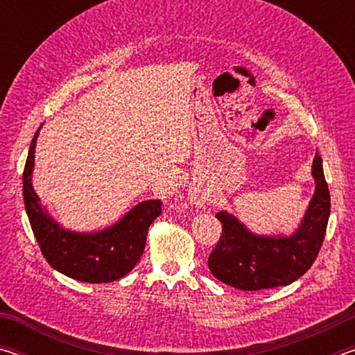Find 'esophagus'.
Returning <instances> with one entry per match:
<instances>
[{
    "instance_id": "obj_1",
    "label": "esophagus",
    "mask_w": 355,
    "mask_h": 355,
    "mask_svg": "<svg viewBox=\"0 0 355 355\" xmlns=\"http://www.w3.org/2000/svg\"><path fill=\"white\" fill-rule=\"evenodd\" d=\"M194 200H196L197 205H200V203H202L203 200H205V197H203L202 194H199V192H196V194H194Z\"/></svg>"
}]
</instances>
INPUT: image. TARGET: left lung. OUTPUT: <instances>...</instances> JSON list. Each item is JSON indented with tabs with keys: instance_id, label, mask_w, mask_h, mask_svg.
Here are the masks:
<instances>
[{
	"instance_id": "1",
	"label": "left lung",
	"mask_w": 355,
	"mask_h": 355,
	"mask_svg": "<svg viewBox=\"0 0 355 355\" xmlns=\"http://www.w3.org/2000/svg\"><path fill=\"white\" fill-rule=\"evenodd\" d=\"M311 175L315 194L291 235H257L236 216L219 211V243L208 258L216 279L244 291L290 285L309 271L321 249L330 214V194L324 178L322 159L315 155Z\"/></svg>"
}]
</instances>
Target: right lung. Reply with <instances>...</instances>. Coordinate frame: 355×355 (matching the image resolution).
<instances>
[{
  "instance_id": "1",
  "label": "right lung",
  "mask_w": 355,
  "mask_h": 355,
  "mask_svg": "<svg viewBox=\"0 0 355 355\" xmlns=\"http://www.w3.org/2000/svg\"><path fill=\"white\" fill-rule=\"evenodd\" d=\"M40 128L29 146L23 172V199L42 254L51 268L70 279L87 284H107L122 279L142 257L148 227L161 214L163 202L137 203L116 224L100 232L81 233L64 228L42 207L33 188L34 152Z\"/></svg>"
}]
</instances>
